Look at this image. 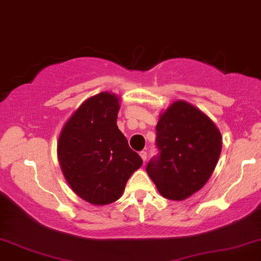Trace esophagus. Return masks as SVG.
<instances>
[{"mask_svg": "<svg viewBox=\"0 0 261 261\" xmlns=\"http://www.w3.org/2000/svg\"><path fill=\"white\" fill-rule=\"evenodd\" d=\"M140 155H141V158H142V160H143V161H145V160H147V158H148L147 151H144V150H142V151L140 152Z\"/></svg>", "mask_w": 261, "mask_h": 261, "instance_id": "1", "label": "esophagus"}]
</instances>
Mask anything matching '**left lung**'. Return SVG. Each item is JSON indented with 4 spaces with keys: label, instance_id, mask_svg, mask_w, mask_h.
<instances>
[{
    "label": "left lung",
    "instance_id": "left-lung-1",
    "mask_svg": "<svg viewBox=\"0 0 261 261\" xmlns=\"http://www.w3.org/2000/svg\"><path fill=\"white\" fill-rule=\"evenodd\" d=\"M159 154L147 173L167 199L184 200L199 191L220 158L222 137L209 117L185 101H175L156 125Z\"/></svg>",
    "mask_w": 261,
    "mask_h": 261
}]
</instances>
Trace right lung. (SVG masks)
<instances>
[{
  "label": "right lung",
  "mask_w": 261,
  "mask_h": 261,
  "mask_svg": "<svg viewBox=\"0 0 261 261\" xmlns=\"http://www.w3.org/2000/svg\"><path fill=\"white\" fill-rule=\"evenodd\" d=\"M118 101L107 92L87 99L58 140V160L68 184L95 205L119 199L128 178L143 163L117 126Z\"/></svg>",
  "instance_id": "obj_1"
}]
</instances>
